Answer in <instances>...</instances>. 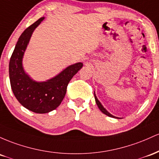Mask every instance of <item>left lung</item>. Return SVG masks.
<instances>
[{
    "instance_id": "obj_1",
    "label": "left lung",
    "mask_w": 159,
    "mask_h": 159,
    "mask_svg": "<svg viewBox=\"0 0 159 159\" xmlns=\"http://www.w3.org/2000/svg\"><path fill=\"white\" fill-rule=\"evenodd\" d=\"M94 98H95L96 103H97L98 107V108L100 109V110H101V111L103 113H104L105 115L108 116H110V117H113V118H117V117H115V116H114L111 115V114H110V113H109V112L107 111V110H106V109H105L104 107H103V105L101 104V102H100V101H98V98H97V97H96V95H95V93H94ZM118 119H119V118H118Z\"/></svg>"
}]
</instances>
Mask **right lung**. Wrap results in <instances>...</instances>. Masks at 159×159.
Returning <instances> with one entry per match:
<instances>
[{"label":"right lung","mask_w":159,"mask_h":159,"mask_svg":"<svg viewBox=\"0 0 159 159\" xmlns=\"http://www.w3.org/2000/svg\"><path fill=\"white\" fill-rule=\"evenodd\" d=\"M44 17L39 19L25 30L19 37L9 64L11 89L19 102L37 113H46L56 110L65 98L69 82L83 67L78 62L70 65L59 74L46 82H36L25 74L22 58L32 33Z\"/></svg>","instance_id":"obj_1"}]
</instances>
